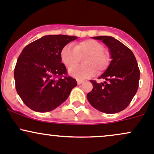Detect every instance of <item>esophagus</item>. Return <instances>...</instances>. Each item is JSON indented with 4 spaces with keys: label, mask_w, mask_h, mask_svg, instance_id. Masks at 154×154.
<instances>
[{
    "label": "esophagus",
    "mask_w": 154,
    "mask_h": 154,
    "mask_svg": "<svg viewBox=\"0 0 154 154\" xmlns=\"http://www.w3.org/2000/svg\"><path fill=\"white\" fill-rule=\"evenodd\" d=\"M83 81H81V80H77V83H78V84H82V83H83Z\"/></svg>",
    "instance_id": "esophagus-1"
}]
</instances>
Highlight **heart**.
<instances>
[{"mask_svg":"<svg viewBox=\"0 0 154 154\" xmlns=\"http://www.w3.org/2000/svg\"><path fill=\"white\" fill-rule=\"evenodd\" d=\"M83 56L84 66L73 65L78 61L80 57ZM60 57L65 66H71L68 69V73L79 79L93 76L96 73V70L99 72H102L109 62V55L103 50V45L90 39L76 43L74 47L70 45H65L61 51Z\"/></svg>","mask_w":154,"mask_h":154,"instance_id":"heart-1","label":"heart"}]
</instances>
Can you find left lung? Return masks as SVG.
<instances>
[{
    "label": "left lung",
    "mask_w": 154,
    "mask_h": 154,
    "mask_svg": "<svg viewBox=\"0 0 154 154\" xmlns=\"http://www.w3.org/2000/svg\"><path fill=\"white\" fill-rule=\"evenodd\" d=\"M108 47L111 55L109 65L99 79L103 83L91 80L93 88L87 94L90 103L97 110L115 114L125 109L131 101L139 87L140 72L133 52L125 45L109 36H98Z\"/></svg>",
    "instance_id": "left-lung-1"
}]
</instances>
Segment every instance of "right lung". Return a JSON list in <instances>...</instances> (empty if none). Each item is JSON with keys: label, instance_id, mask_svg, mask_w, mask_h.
<instances>
[{"label": "right lung", "instance_id": "right-lung-1", "mask_svg": "<svg viewBox=\"0 0 154 154\" xmlns=\"http://www.w3.org/2000/svg\"><path fill=\"white\" fill-rule=\"evenodd\" d=\"M76 39L62 34L46 35L22 51L14 68L15 87L31 109L38 112L54 110L77 86L75 79L67 76V69L60 57L62 49Z\"/></svg>", "mask_w": 154, "mask_h": 154}]
</instances>
